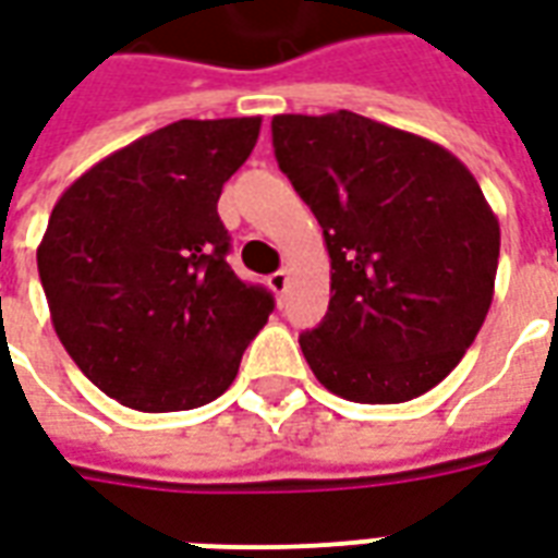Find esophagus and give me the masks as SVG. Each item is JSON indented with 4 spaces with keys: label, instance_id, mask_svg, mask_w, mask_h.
Returning a JSON list of instances; mask_svg holds the SVG:
<instances>
[{
    "label": "esophagus",
    "instance_id": "obj_1",
    "mask_svg": "<svg viewBox=\"0 0 558 558\" xmlns=\"http://www.w3.org/2000/svg\"><path fill=\"white\" fill-rule=\"evenodd\" d=\"M268 287L283 299L287 290H290V271H287V268H280V271H275V275H268Z\"/></svg>",
    "mask_w": 558,
    "mask_h": 558
}]
</instances>
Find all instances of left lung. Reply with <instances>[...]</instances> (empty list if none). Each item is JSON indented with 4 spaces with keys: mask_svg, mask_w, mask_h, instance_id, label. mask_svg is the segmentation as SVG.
<instances>
[{
    "mask_svg": "<svg viewBox=\"0 0 558 558\" xmlns=\"http://www.w3.org/2000/svg\"><path fill=\"white\" fill-rule=\"evenodd\" d=\"M278 167L331 256V302L299 343L314 376L355 403L439 386L484 326L499 220L475 175L430 140L367 116H275Z\"/></svg>",
    "mask_w": 558,
    "mask_h": 558,
    "instance_id": "left-lung-1",
    "label": "left lung"
}]
</instances>
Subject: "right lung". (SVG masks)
<instances>
[{
  "mask_svg": "<svg viewBox=\"0 0 558 558\" xmlns=\"http://www.w3.org/2000/svg\"><path fill=\"white\" fill-rule=\"evenodd\" d=\"M259 116L182 119L98 160L59 196L38 275L68 355L107 398L182 412L220 398L275 311L227 263L223 182Z\"/></svg>",
  "mask_w": 558,
  "mask_h": 558,
  "instance_id": "obj_1",
  "label": "right lung"
}]
</instances>
